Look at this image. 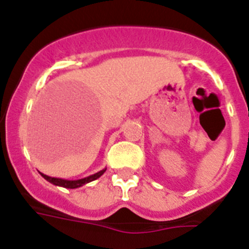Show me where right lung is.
Returning <instances> with one entry per match:
<instances>
[{
    "label": "right lung",
    "mask_w": 249,
    "mask_h": 249,
    "mask_svg": "<svg viewBox=\"0 0 249 249\" xmlns=\"http://www.w3.org/2000/svg\"><path fill=\"white\" fill-rule=\"evenodd\" d=\"M106 169L107 168H103L102 171L100 172L94 173V175L89 176V177H85V178H81V179H74V181H70V179H63V178H56V177H50V176H46L43 173H41L43 178H45L46 181H48L50 183L54 184V186H58V187H65V188H78V187H82L83 184L86 183H89V182L94 181V179H97L100 178L103 173L106 172Z\"/></svg>",
    "instance_id": "1"
}]
</instances>
